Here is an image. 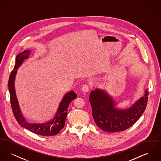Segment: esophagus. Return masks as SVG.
Segmentation results:
<instances>
[{
	"instance_id": "esophagus-1",
	"label": "esophagus",
	"mask_w": 161,
	"mask_h": 161,
	"mask_svg": "<svg viewBox=\"0 0 161 161\" xmlns=\"http://www.w3.org/2000/svg\"><path fill=\"white\" fill-rule=\"evenodd\" d=\"M89 89H90V86H89V84H85L82 86L81 90H82L83 92H87L89 91Z\"/></svg>"
}]
</instances>
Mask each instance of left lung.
<instances>
[{"mask_svg": "<svg viewBox=\"0 0 161 161\" xmlns=\"http://www.w3.org/2000/svg\"><path fill=\"white\" fill-rule=\"evenodd\" d=\"M141 98L130 108L125 110L114 107V102L104 91L97 89L90 93L89 101L92 116L101 129L109 133L124 131L129 129L138 120L146 109L148 91H146Z\"/></svg>", "mask_w": 161, "mask_h": 161, "instance_id": "obj_1", "label": "left lung"}]
</instances>
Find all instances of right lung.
Masks as SVG:
<instances>
[{"label": "right lung", "mask_w": 161, "mask_h": 161, "mask_svg": "<svg viewBox=\"0 0 161 161\" xmlns=\"http://www.w3.org/2000/svg\"><path fill=\"white\" fill-rule=\"evenodd\" d=\"M30 53V51L29 50L25 51L16 56L14 68L9 75L8 89L10 95V102L12 110L17 121L26 129L41 136H50L55 135L64 127L68 114V107L71 101L77 98V94L74 91H70L64 97L60 104L55 116L52 121L44 124H30L26 122L22 115L15 95L14 80L17 69L22 64L24 60L28 58Z\"/></svg>", "instance_id": "right-lung-1"}]
</instances>
